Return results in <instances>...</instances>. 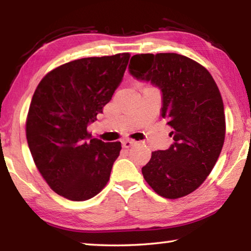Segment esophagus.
Returning <instances> with one entry per match:
<instances>
[{"mask_svg": "<svg viewBox=\"0 0 251 251\" xmlns=\"http://www.w3.org/2000/svg\"><path fill=\"white\" fill-rule=\"evenodd\" d=\"M136 142L133 141V139H125V141L122 142V146L124 148H129L130 146L135 145Z\"/></svg>", "mask_w": 251, "mask_h": 251, "instance_id": "1", "label": "esophagus"}]
</instances>
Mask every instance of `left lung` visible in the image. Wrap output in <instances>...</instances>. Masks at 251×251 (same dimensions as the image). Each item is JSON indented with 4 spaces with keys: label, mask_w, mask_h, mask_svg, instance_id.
<instances>
[{
    "label": "left lung",
    "mask_w": 251,
    "mask_h": 251,
    "mask_svg": "<svg viewBox=\"0 0 251 251\" xmlns=\"http://www.w3.org/2000/svg\"><path fill=\"white\" fill-rule=\"evenodd\" d=\"M129 73L161 91V117L174 143L151 152L143 176L161 197L177 199L201 186L223 150L226 122L218 86L209 72L176 53L136 54Z\"/></svg>",
    "instance_id": "1"
}]
</instances>
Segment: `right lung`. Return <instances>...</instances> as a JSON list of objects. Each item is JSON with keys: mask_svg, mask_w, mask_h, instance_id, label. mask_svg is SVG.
Returning <instances> with one entry per match:
<instances>
[{"mask_svg": "<svg viewBox=\"0 0 251 251\" xmlns=\"http://www.w3.org/2000/svg\"><path fill=\"white\" fill-rule=\"evenodd\" d=\"M129 53L85 57L56 67L37 85L26 118L34 163L59 196L83 201L109 180L120 142L91 138L87 126L121 84Z\"/></svg>", "mask_w": 251, "mask_h": 251, "instance_id": "right-lung-1", "label": "right lung"}]
</instances>
